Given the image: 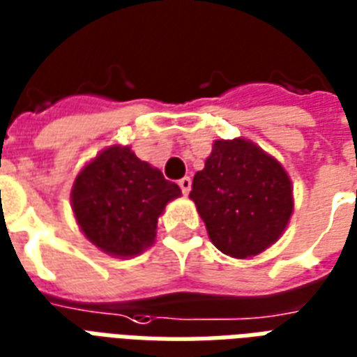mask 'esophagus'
I'll return each mask as SVG.
<instances>
[{
	"instance_id": "34e87169",
	"label": "esophagus",
	"mask_w": 357,
	"mask_h": 357,
	"mask_svg": "<svg viewBox=\"0 0 357 357\" xmlns=\"http://www.w3.org/2000/svg\"><path fill=\"white\" fill-rule=\"evenodd\" d=\"M178 186H181L182 194L186 196L190 190H192V178H190V176H184V178H181V181H178Z\"/></svg>"
}]
</instances>
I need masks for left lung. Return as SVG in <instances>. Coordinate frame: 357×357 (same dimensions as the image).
I'll return each mask as SVG.
<instances>
[{
	"label": "left lung",
	"mask_w": 357,
	"mask_h": 357,
	"mask_svg": "<svg viewBox=\"0 0 357 357\" xmlns=\"http://www.w3.org/2000/svg\"><path fill=\"white\" fill-rule=\"evenodd\" d=\"M190 197L218 251L236 259L262 253L293 213L285 169L245 139L217 140Z\"/></svg>",
	"instance_id": "8db88e82"
}]
</instances>
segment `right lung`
<instances>
[{
  "label": "right lung",
  "mask_w": 357,
  "mask_h": 357,
  "mask_svg": "<svg viewBox=\"0 0 357 357\" xmlns=\"http://www.w3.org/2000/svg\"><path fill=\"white\" fill-rule=\"evenodd\" d=\"M181 188L160 169L140 161L129 146H112L77 175L72 207L91 243L108 255L132 257L152 245L165 205Z\"/></svg>",
  "instance_id": "obj_1"
}]
</instances>
